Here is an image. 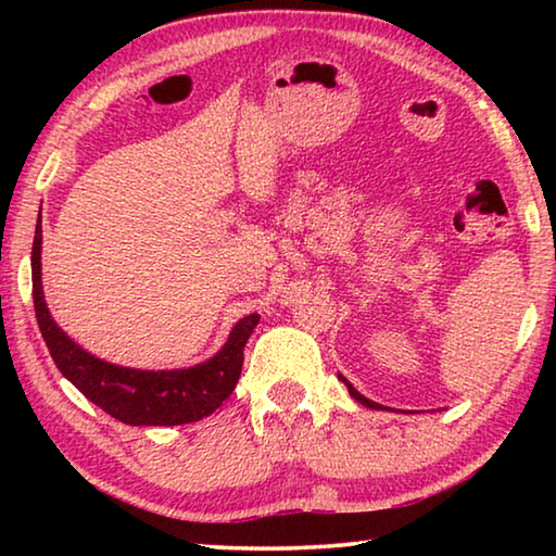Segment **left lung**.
Segmentation results:
<instances>
[{"label": "left lung", "instance_id": "left-lung-1", "mask_svg": "<svg viewBox=\"0 0 556 556\" xmlns=\"http://www.w3.org/2000/svg\"><path fill=\"white\" fill-rule=\"evenodd\" d=\"M338 378H341V380L345 382V388H348V392H351V397H353V400H357V402H361V404H365V407H370V409H382L378 402H372V400H368V397H363V394H361V392H357V390L353 388V384H351V382H348V380L343 378V375H338Z\"/></svg>", "mask_w": 556, "mask_h": 556}]
</instances>
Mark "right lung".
<instances>
[{
  "mask_svg": "<svg viewBox=\"0 0 556 556\" xmlns=\"http://www.w3.org/2000/svg\"><path fill=\"white\" fill-rule=\"evenodd\" d=\"M31 281L36 321L53 363L90 402L131 427L191 425L218 409L240 380L244 345L260 324L257 314L240 318L228 343L195 368L159 372L119 368L83 351L51 318L41 287V220L31 248Z\"/></svg>",
  "mask_w": 556,
  "mask_h": 556,
  "instance_id": "obj_1",
  "label": "right lung"
}]
</instances>
